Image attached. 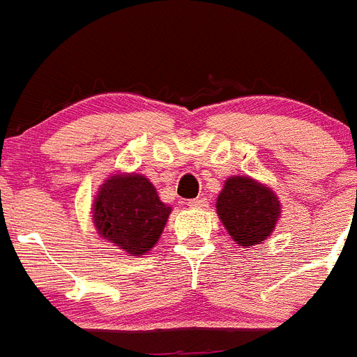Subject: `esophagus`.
<instances>
[{
  "label": "esophagus",
  "mask_w": 357,
  "mask_h": 357,
  "mask_svg": "<svg viewBox=\"0 0 357 357\" xmlns=\"http://www.w3.org/2000/svg\"><path fill=\"white\" fill-rule=\"evenodd\" d=\"M206 199H202V197H197V199H193V201L188 202V206L192 208H206Z\"/></svg>",
  "instance_id": "esophagus-1"
}]
</instances>
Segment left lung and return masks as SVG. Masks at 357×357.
I'll use <instances>...</instances> for the list:
<instances>
[{
	"instance_id": "1",
	"label": "left lung",
	"mask_w": 357,
	"mask_h": 357,
	"mask_svg": "<svg viewBox=\"0 0 357 357\" xmlns=\"http://www.w3.org/2000/svg\"><path fill=\"white\" fill-rule=\"evenodd\" d=\"M218 215L241 249L264 243L275 230L282 213L276 193L249 175H234L225 181L218 195Z\"/></svg>"
}]
</instances>
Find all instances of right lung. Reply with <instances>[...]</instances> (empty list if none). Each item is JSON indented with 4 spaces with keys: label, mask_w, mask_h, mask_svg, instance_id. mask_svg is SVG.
<instances>
[{
    "label": "right lung",
    "mask_w": 357,
    "mask_h": 357,
    "mask_svg": "<svg viewBox=\"0 0 357 357\" xmlns=\"http://www.w3.org/2000/svg\"><path fill=\"white\" fill-rule=\"evenodd\" d=\"M169 213L171 206L160 201L147 176L114 173L93 199L92 223L108 243L130 256H144L158 243Z\"/></svg>",
    "instance_id": "right-lung-1"
}]
</instances>
